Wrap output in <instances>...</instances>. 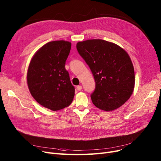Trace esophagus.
<instances>
[{"label": "esophagus", "instance_id": "obj_1", "mask_svg": "<svg viewBox=\"0 0 161 161\" xmlns=\"http://www.w3.org/2000/svg\"><path fill=\"white\" fill-rule=\"evenodd\" d=\"M81 89H82V86H77V90L81 91Z\"/></svg>", "mask_w": 161, "mask_h": 161}]
</instances>
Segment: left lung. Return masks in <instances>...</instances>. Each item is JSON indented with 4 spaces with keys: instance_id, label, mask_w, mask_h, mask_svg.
Listing matches in <instances>:
<instances>
[{
    "instance_id": "left-lung-1",
    "label": "left lung",
    "mask_w": 161,
    "mask_h": 161,
    "mask_svg": "<svg viewBox=\"0 0 161 161\" xmlns=\"http://www.w3.org/2000/svg\"><path fill=\"white\" fill-rule=\"evenodd\" d=\"M76 48L95 81V91L91 95L93 104L108 112L125 104L132 93L135 83L128 53L117 45L100 39L80 42Z\"/></svg>"
}]
</instances>
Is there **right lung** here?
Masks as SVG:
<instances>
[{
  "mask_svg": "<svg viewBox=\"0 0 161 161\" xmlns=\"http://www.w3.org/2000/svg\"><path fill=\"white\" fill-rule=\"evenodd\" d=\"M71 43L64 40L50 42L33 56L27 72V84L36 102L57 111L72 102L75 88L65 69Z\"/></svg>",
  "mask_w": 161,
  "mask_h": 161,
  "instance_id": "obj_1",
  "label": "right lung"
}]
</instances>
